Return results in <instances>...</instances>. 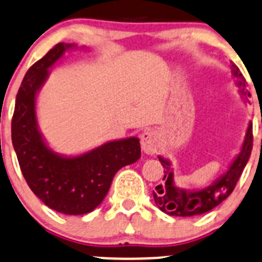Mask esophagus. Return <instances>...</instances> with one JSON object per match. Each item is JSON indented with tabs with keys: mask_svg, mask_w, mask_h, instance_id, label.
I'll return each instance as SVG.
<instances>
[{
	"mask_svg": "<svg viewBox=\"0 0 262 262\" xmlns=\"http://www.w3.org/2000/svg\"><path fill=\"white\" fill-rule=\"evenodd\" d=\"M141 146L144 154L147 155H155L159 148V138L155 130H144L141 134Z\"/></svg>",
	"mask_w": 262,
	"mask_h": 262,
	"instance_id": "34e87169",
	"label": "esophagus"
}]
</instances>
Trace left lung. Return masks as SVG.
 Returning a JSON list of instances; mask_svg holds the SVG:
<instances>
[{
	"mask_svg": "<svg viewBox=\"0 0 262 262\" xmlns=\"http://www.w3.org/2000/svg\"><path fill=\"white\" fill-rule=\"evenodd\" d=\"M232 74L237 79V85L241 88L239 92L245 100L250 96L246 90V79L242 73L239 72L235 63L232 62ZM252 124H248L246 130L245 139L242 147L232 164L229 165L227 171L220 175L214 183L202 189H184L175 185L174 183V169L171 167V162L164 156H159L160 162L165 170L164 183L159 184L154 190V199L156 206L162 212L171 216H195L209 212L215 209L217 205L222 204L225 199H228L230 193L234 189L248 159L252 151Z\"/></svg>",
	"mask_w": 262,
	"mask_h": 262,
	"instance_id": "left-lung-1",
	"label": "left lung"
}]
</instances>
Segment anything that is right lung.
<instances>
[{"mask_svg":"<svg viewBox=\"0 0 262 262\" xmlns=\"http://www.w3.org/2000/svg\"><path fill=\"white\" fill-rule=\"evenodd\" d=\"M77 48L73 43H58L28 70L16 95L11 123L12 146L28 185L43 204L65 215L93 211L107 194L118 170L141 157L137 137L106 142L78 156L57 154L43 138L35 113L37 95L50 68L65 51Z\"/></svg>","mask_w":262,"mask_h":262,"instance_id":"1","label":"right lung"}]
</instances>
